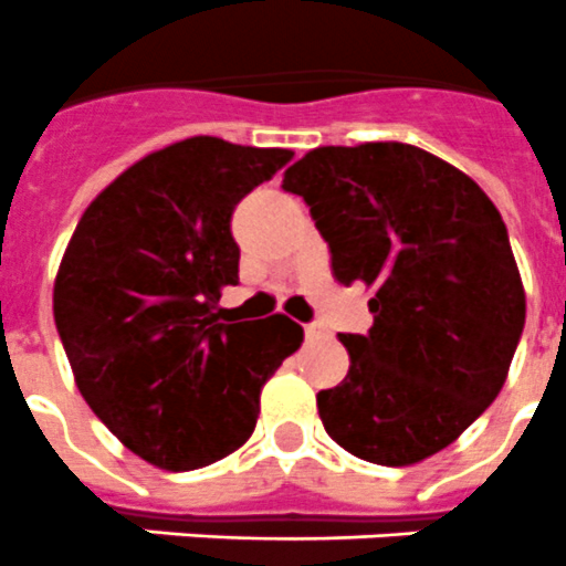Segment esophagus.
I'll use <instances>...</instances> for the list:
<instances>
[{"label":"esophagus","mask_w":566,"mask_h":566,"mask_svg":"<svg viewBox=\"0 0 566 566\" xmlns=\"http://www.w3.org/2000/svg\"><path fill=\"white\" fill-rule=\"evenodd\" d=\"M325 336V327L316 325V322H311V325H305V339L313 342V339H322Z\"/></svg>","instance_id":"1"}]
</instances>
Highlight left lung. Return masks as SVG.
I'll return each instance as SVG.
<instances>
[{"label": "left lung", "mask_w": 566, "mask_h": 566, "mask_svg": "<svg viewBox=\"0 0 566 566\" xmlns=\"http://www.w3.org/2000/svg\"><path fill=\"white\" fill-rule=\"evenodd\" d=\"M331 247L336 282L371 287L374 325L339 334L348 377L316 394L336 443L411 467L501 394L526 296L501 212L478 184L408 144L319 146L284 172Z\"/></svg>", "instance_id": "left-lung-1"}]
</instances>
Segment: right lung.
<instances>
[{
  "instance_id": "obj_1",
  "label": "right lung",
  "mask_w": 566,
  "mask_h": 566,
  "mask_svg": "<svg viewBox=\"0 0 566 566\" xmlns=\"http://www.w3.org/2000/svg\"><path fill=\"white\" fill-rule=\"evenodd\" d=\"M291 149L187 137L151 151L88 203L54 282L74 382L126 449L169 472L210 467L250 440L261 386L298 350L282 313L230 322L235 203Z\"/></svg>"
}]
</instances>
